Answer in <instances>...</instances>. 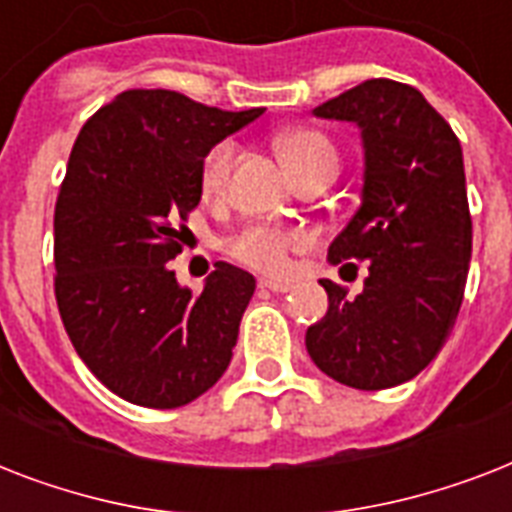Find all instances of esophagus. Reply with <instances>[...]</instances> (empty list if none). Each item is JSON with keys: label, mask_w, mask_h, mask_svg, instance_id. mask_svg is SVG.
Wrapping results in <instances>:
<instances>
[{"label": "esophagus", "mask_w": 512, "mask_h": 512, "mask_svg": "<svg viewBox=\"0 0 512 512\" xmlns=\"http://www.w3.org/2000/svg\"><path fill=\"white\" fill-rule=\"evenodd\" d=\"M260 289H268V292H276V295H284L289 289H295L292 281H276V279H260Z\"/></svg>", "instance_id": "esophagus-1"}]
</instances>
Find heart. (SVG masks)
<instances>
[{
    "instance_id": "obj_1",
    "label": "heart",
    "mask_w": 512,
    "mask_h": 512,
    "mask_svg": "<svg viewBox=\"0 0 512 512\" xmlns=\"http://www.w3.org/2000/svg\"><path fill=\"white\" fill-rule=\"evenodd\" d=\"M281 159L295 177L316 170L321 164H337V151L327 135L316 130H287L276 138ZM233 162V143H217L201 164V183L207 191H220L228 180ZM311 244V236L303 228H284V225H249L239 236H233L231 252L249 268L271 273H287L292 265V252H300Z\"/></svg>"
}]
</instances>
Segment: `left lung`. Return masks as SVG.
Instances as JSON below:
<instances>
[{"label":"left lung","instance_id":"left-lung-1","mask_svg":"<svg viewBox=\"0 0 512 512\" xmlns=\"http://www.w3.org/2000/svg\"><path fill=\"white\" fill-rule=\"evenodd\" d=\"M313 116L361 132V204L329 257L366 263L369 276L356 297L319 281L329 311L305 348L348 388H393L436 358L460 313L473 239L460 140L420 90L393 79L358 84Z\"/></svg>","mask_w":512,"mask_h":512}]
</instances>
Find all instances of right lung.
I'll return each instance as SVG.
<instances>
[{
	"mask_svg": "<svg viewBox=\"0 0 512 512\" xmlns=\"http://www.w3.org/2000/svg\"><path fill=\"white\" fill-rule=\"evenodd\" d=\"M263 108L220 111L127 90L84 124L55 204V300L87 369L124 401L175 409L231 364L255 276L215 263L201 295L175 279L201 164Z\"/></svg>",
	"mask_w": 512,
	"mask_h": 512,
	"instance_id": "1",
	"label": "right lung"
}]
</instances>
